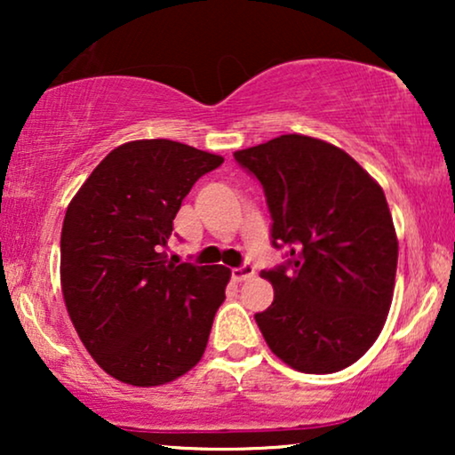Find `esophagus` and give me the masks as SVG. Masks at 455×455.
I'll return each instance as SVG.
<instances>
[{"label":"esophagus","instance_id":"obj_1","mask_svg":"<svg viewBox=\"0 0 455 455\" xmlns=\"http://www.w3.org/2000/svg\"><path fill=\"white\" fill-rule=\"evenodd\" d=\"M254 277V267L251 263L242 265V267H235V269H232V279L234 282H246V279Z\"/></svg>","mask_w":455,"mask_h":455}]
</instances>
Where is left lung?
<instances>
[{"label":"left lung","mask_w":455,"mask_h":455,"mask_svg":"<svg viewBox=\"0 0 455 455\" xmlns=\"http://www.w3.org/2000/svg\"><path fill=\"white\" fill-rule=\"evenodd\" d=\"M259 180L271 244L288 260L260 271L273 302L254 315L267 346L313 375L356 363L381 333L395 285L397 238L383 188L341 148L283 134L235 151Z\"/></svg>","instance_id":"obj_1"}]
</instances>
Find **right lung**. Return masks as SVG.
I'll list each match as a JSON object with an SVG mask.
<instances>
[{"label":"right lung","mask_w":455,"mask_h":455,"mask_svg":"<svg viewBox=\"0 0 455 455\" xmlns=\"http://www.w3.org/2000/svg\"><path fill=\"white\" fill-rule=\"evenodd\" d=\"M223 157L153 139L117 147L68 204L61 291L101 369L136 387L165 385L203 358L232 271L172 263L164 248L184 196Z\"/></svg>","instance_id":"add662e5"}]
</instances>
